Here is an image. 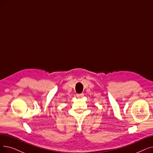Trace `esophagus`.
I'll return each instance as SVG.
<instances>
[{
	"label": "esophagus",
	"instance_id": "obj_1",
	"mask_svg": "<svg viewBox=\"0 0 153 153\" xmlns=\"http://www.w3.org/2000/svg\"><path fill=\"white\" fill-rule=\"evenodd\" d=\"M84 95V94H77V95H76L77 97V98H79V99H81V98L83 97Z\"/></svg>",
	"mask_w": 153,
	"mask_h": 153
}]
</instances>
